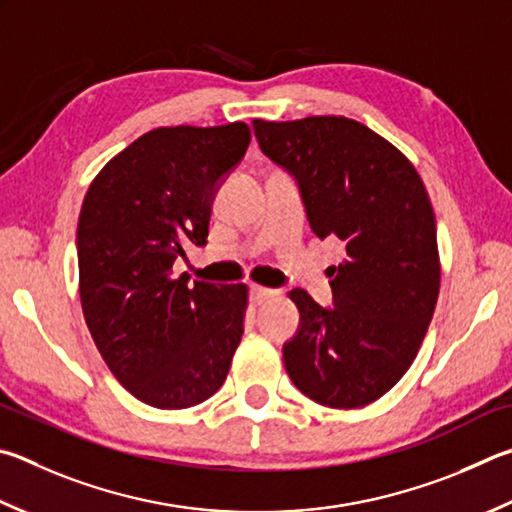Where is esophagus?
<instances>
[{
    "label": "esophagus",
    "instance_id": "esophagus-1",
    "mask_svg": "<svg viewBox=\"0 0 512 512\" xmlns=\"http://www.w3.org/2000/svg\"><path fill=\"white\" fill-rule=\"evenodd\" d=\"M273 295H275L273 288L250 286V300H253V304H262V302L268 300V297H273Z\"/></svg>",
    "mask_w": 512,
    "mask_h": 512
}]
</instances>
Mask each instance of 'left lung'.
Returning <instances> with one entry per match:
<instances>
[{"label": "left lung", "mask_w": 512, "mask_h": 512, "mask_svg": "<svg viewBox=\"0 0 512 512\" xmlns=\"http://www.w3.org/2000/svg\"><path fill=\"white\" fill-rule=\"evenodd\" d=\"M253 129L259 150L297 183L311 230L347 248L333 268V309L291 291L300 324L282 347L288 376L320 405H369L410 369L439 297L425 185L392 143L345 116L253 120Z\"/></svg>", "instance_id": "8db88e82"}]
</instances>
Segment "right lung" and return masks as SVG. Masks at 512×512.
I'll list each match as a JSON object with an SVG mask.
<instances>
[{
	"mask_svg": "<svg viewBox=\"0 0 512 512\" xmlns=\"http://www.w3.org/2000/svg\"><path fill=\"white\" fill-rule=\"evenodd\" d=\"M250 129L161 127L111 159L78 219L80 300L111 374L159 410L199 405L224 385L244 333L246 286L174 277L208 244L212 201L244 159Z\"/></svg>",
	"mask_w": 512,
	"mask_h": 512,
	"instance_id": "1",
	"label": "right lung"
}]
</instances>
